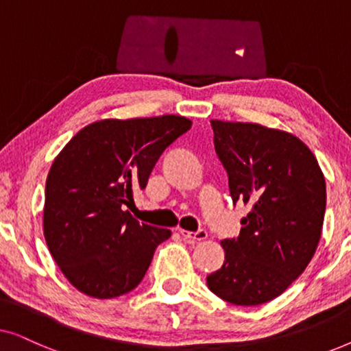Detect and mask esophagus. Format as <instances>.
Here are the masks:
<instances>
[{"label": "esophagus", "mask_w": 351, "mask_h": 351, "mask_svg": "<svg viewBox=\"0 0 351 351\" xmlns=\"http://www.w3.org/2000/svg\"><path fill=\"white\" fill-rule=\"evenodd\" d=\"M180 234L186 241H203L208 238V232L206 230H198V232H186V230H180Z\"/></svg>", "instance_id": "esophagus-1"}]
</instances>
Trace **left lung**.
<instances>
[{
  "label": "left lung",
  "mask_w": 351,
  "mask_h": 351,
  "mask_svg": "<svg viewBox=\"0 0 351 351\" xmlns=\"http://www.w3.org/2000/svg\"><path fill=\"white\" fill-rule=\"evenodd\" d=\"M210 126L233 203L251 204V210L239 237L220 243L225 262L206 281L228 304H265L315 256L326 210L324 176L310 148L289 132L220 119Z\"/></svg>",
  "instance_id": "8db88e82"
}]
</instances>
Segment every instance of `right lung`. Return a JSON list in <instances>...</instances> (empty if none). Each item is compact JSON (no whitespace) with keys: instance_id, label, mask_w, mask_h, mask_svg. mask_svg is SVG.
Wrapping results in <instances>:
<instances>
[{"instance_id":"obj_1","label":"right lung","mask_w":351,"mask_h":351,"mask_svg":"<svg viewBox=\"0 0 351 351\" xmlns=\"http://www.w3.org/2000/svg\"><path fill=\"white\" fill-rule=\"evenodd\" d=\"M176 114L102 119L81 129L52 162L43 213L45 238L64 276L83 294L113 299L138 286L171 230L124 209L145 189L161 153L189 131Z\"/></svg>"}]
</instances>
